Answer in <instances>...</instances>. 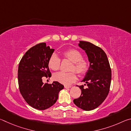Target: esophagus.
Instances as JSON below:
<instances>
[{"label": "esophagus", "mask_w": 131, "mask_h": 131, "mask_svg": "<svg viewBox=\"0 0 131 131\" xmlns=\"http://www.w3.org/2000/svg\"><path fill=\"white\" fill-rule=\"evenodd\" d=\"M64 88H71V86L65 85V86H64Z\"/></svg>", "instance_id": "1"}]
</instances>
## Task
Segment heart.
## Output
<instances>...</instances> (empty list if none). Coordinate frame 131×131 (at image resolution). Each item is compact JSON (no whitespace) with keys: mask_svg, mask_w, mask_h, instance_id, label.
I'll list each match as a JSON object with an SVG mask.
<instances>
[{"mask_svg":"<svg viewBox=\"0 0 131 131\" xmlns=\"http://www.w3.org/2000/svg\"><path fill=\"white\" fill-rule=\"evenodd\" d=\"M63 58L68 59L73 62L70 70V72H59L54 75V79L59 83L64 85H70L77 79L75 71L79 75H83L88 69V62L86 59L83 58V55L79 50L68 49L62 52ZM48 65L53 71H57L59 69L61 66V59L57 54H52L48 61Z\"/></svg>","mask_w":131,"mask_h":131,"instance_id":"obj_1","label":"heart"}]
</instances>
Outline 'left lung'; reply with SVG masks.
I'll return each mask as SVG.
<instances>
[{
	"label": "left lung",
	"mask_w": 131,
	"mask_h": 131,
	"mask_svg": "<svg viewBox=\"0 0 131 131\" xmlns=\"http://www.w3.org/2000/svg\"><path fill=\"white\" fill-rule=\"evenodd\" d=\"M79 46L85 51L90 66L82 80L87 83L88 87L79 85L81 94L73 102L81 109L90 111L101 105L108 94L112 70L107 55L102 48L85 41H80Z\"/></svg>",
	"instance_id": "8db88e82"
}]
</instances>
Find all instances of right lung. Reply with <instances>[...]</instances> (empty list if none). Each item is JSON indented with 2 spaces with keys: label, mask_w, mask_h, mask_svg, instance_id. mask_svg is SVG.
Instances as JSON below:
<instances>
[{
  "label": "right lung",
  "mask_w": 131,
  "mask_h": 131,
  "mask_svg": "<svg viewBox=\"0 0 131 131\" xmlns=\"http://www.w3.org/2000/svg\"><path fill=\"white\" fill-rule=\"evenodd\" d=\"M54 51L46 43L37 44L26 52L18 65L19 91L28 105L37 110H46L54 105L64 87L58 81H42L44 77L51 76L48 61Z\"/></svg>",
  "instance_id": "obj_1"
}]
</instances>
